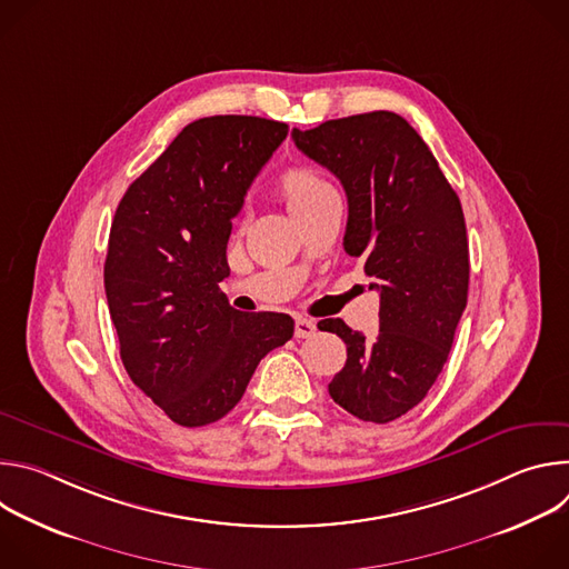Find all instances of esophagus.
<instances>
[{
	"label": "esophagus",
	"instance_id": "34e87169",
	"mask_svg": "<svg viewBox=\"0 0 569 569\" xmlns=\"http://www.w3.org/2000/svg\"><path fill=\"white\" fill-rule=\"evenodd\" d=\"M315 331H317V327H315L312 319H306V317L295 319V338L306 340V338H312Z\"/></svg>",
	"mask_w": 569,
	"mask_h": 569
}]
</instances>
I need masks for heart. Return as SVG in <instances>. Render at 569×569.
Wrapping results in <instances>:
<instances>
[{
    "mask_svg": "<svg viewBox=\"0 0 569 569\" xmlns=\"http://www.w3.org/2000/svg\"><path fill=\"white\" fill-rule=\"evenodd\" d=\"M279 196L286 202L290 213H297L312 202H317L321 196H327L333 191V187L317 176L310 169H290L281 176L279 180Z\"/></svg>",
    "mask_w": 569,
    "mask_h": 569,
    "instance_id": "heart-1",
    "label": "heart"
}]
</instances>
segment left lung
<instances>
[{"label": "left lung", "instance_id": "left-lung-1", "mask_svg": "<svg viewBox=\"0 0 569 569\" xmlns=\"http://www.w3.org/2000/svg\"><path fill=\"white\" fill-rule=\"evenodd\" d=\"M297 148L345 187V250L380 295L373 340L329 319L347 365L329 385L349 415L389 423L419 405L441 373L468 299V240L457 193L402 117L378 110L292 130Z\"/></svg>", "mask_w": 569, "mask_h": 569}]
</instances>
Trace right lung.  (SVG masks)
Listing matches in <instances>:
<instances>
[{
  "instance_id": "obj_1",
  "label": "right lung",
  "mask_w": 569,
  "mask_h": 569,
  "mask_svg": "<svg viewBox=\"0 0 569 569\" xmlns=\"http://www.w3.org/2000/svg\"><path fill=\"white\" fill-rule=\"evenodd\" d=\"M286 134L261 117L198 119L117 207L103 281L121 360L178 426L231 412L261 358L295 333L292 317L240 312L218 288L231 218Z\"/></svg>"
}]
</instances>
